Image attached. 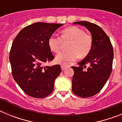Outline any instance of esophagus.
Masks as SVG:
<instances>
[{"instance_id": "obj_1", "label": "esophagus", "mask_w": 122, "mask_h": 122, "mask_svg": "<svg viewBox=\"0 0 122 122\" xmlns=\"http://www.w3.org/2000/svg\"><path fill=\"white\" fill-rule=\"evenodd\" d=\"M69 65H66V64H63L61 65V68H62V70H65V69L69 67Z\"/></svg>"}]
</instances>
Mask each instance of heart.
Returning a JSON list of instances; mask_svg holds the SVG:
<instances>
[{"instance_id":"heart-1","label":"heart","mask_w":122,"mask_h":122,"mask_svg":"<svg viewBox=\"0 0 122 122\" xmlns=\"http://www.w3.org/2000/svg\"><path fill=\"white\" fill-rule=\"evenodd\" d=\"M67 51L62 52L56 56L55 60L58 63L66 64L79 58H84L89 55L93 46V38L90 34L76 26H71L63 29L60 36L51 35L48 44L51 51L57 53L62 48L63 43H66Z\"/></svg>"}]
</instances>
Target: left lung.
<instances>
[{
	"mask_svg": "<svg viewBox=\"0 0 122 122\" xmlns=\"http://www.w3.org/2000/svg\"><path fill=\"white\" fill-rule=\"evenodd\" d=\"M86 27L91 33L93 46L90 53L83 59L79 66H71L74 70L72 81L73 93L82 98L97 94L108 80L112 69L114 51L112 45L103 30L88 21L73 22ZM87 65L89 67L84 69Z\"/></svg>",
	"mask_w": 122,
	"mask_h": 122,
	"instance_id": "8db88e82",
	"label": "left lung"
}]
</instances>
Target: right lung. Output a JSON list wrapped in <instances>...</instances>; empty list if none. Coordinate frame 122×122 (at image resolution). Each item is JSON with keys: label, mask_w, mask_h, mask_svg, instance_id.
Here are the masks:
<instances>
[{"label": "right lung", "mask_w": 122, "mask_h": 122, "mask_svg": "<svg viewBox=\"0 0 122 122\" xmlns=\"http://www.w3.org/2000/svg\"><path fill=\"white\" fill-rule=\"evenodd\" d=\"M63 24L35 22L22 29L15 37L10 52L15 81L28 95L45 98L52 92L61 73L60 65L44 66L54 59L48 44L49 36Z\"/></svg>", "instance_id": "right-lung-1"}]
</instances>
